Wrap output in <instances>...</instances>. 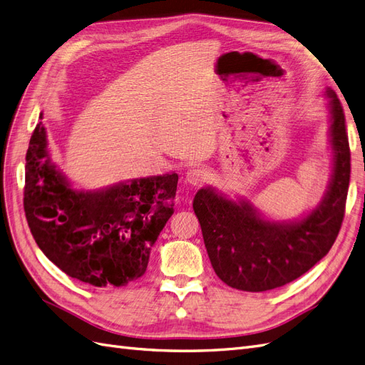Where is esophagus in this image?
Listing matches in <instances>:
<instances>
[{
  "label": "esophagus",
  "mask_w": 365,
  "mask_h": 365,
  "mask_svg": "<svg viewBox=\"0 0 365 365\" xmlns=\"http://www.w3.org/2000/svg\"><path fill=\"white\" fill-rule=\"evenodd\" d=\"M204 178H205V170L202 168H192L185 173V181L192 185H197L200 182H202Z\"/></svg>",
  "instance_id": "obj_1"
}]
</instances>
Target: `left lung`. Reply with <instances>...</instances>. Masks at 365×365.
Segmentation results:
<instances>
[{
    "instance_id": "8db88e82",
    "label": "left lung",
    "mask_w": 365,
    "mask_h": 365,
    "mask_svg": "<svg viewBox=\"0 0 365 365\" xmlns=\"http://www.w3.org/2000/svg\"><path fill=\"white\" fill-rule=\"evenodd\" d=\"M332 176L319 204L300 219L271 220L250 201L230 200L202 187L193 200L204 244L217 277L247 292L280 288L322 260L339 233L350 181L346 118L335 91L327 88Z\"/></svg>"
}]
</instances>
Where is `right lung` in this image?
<instances>
[{
	"label": "right lung",
	"instance_id": "obj_1",
	"mask_svg": "<svg viewBox=\"0 0 365 365\" xmlns=\"http://www.w3.org/2000/svg\"><path fill=\"white\" fill-rule=\"evenodd\" d=\"M26 161L27 222L59 269L97 288H118L146 272L150 250L173 215L178 175L77 190L51 161L42 121L33 130Z\"/></svg>",
	"mask_w": 365,
	"mask_h": 365
}]
</instances>
